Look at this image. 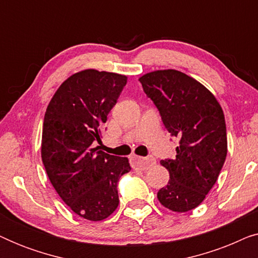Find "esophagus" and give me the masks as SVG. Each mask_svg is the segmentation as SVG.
<instances>
[{"label": "esophagus", "mask_w": 258, "mask_h": 258, "mask_svg": "<svg viewBox=\"0 0 258 258\" xmlns=\"http://www.w3.org/2000/svg\"><path fill=\"white\" fill-rule=\"evenodd\" d=\"M156 163V160L153 156L149 157H139V156H134L132 157V164L133 168L139 169V170H147L148 168L151 167Z\"/></svg>", "instance_id": "1"}]
</instances>
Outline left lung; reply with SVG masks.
<instances>
[{
  "instance_id": "left-lung-1",
  "label": "left lung",
  "mask_w": 258,
  "mask_h": 258,
  "mask_svg": "<svg viewBox=\"0 0 258 258\" xmlns=\"http://www.w3.org/2000/svg\"><path fill=\"white\" fill-rule=\"evenodd\" d=\"M140 82L165 129L179 139L176 157L161 161L170 179L157 199L177 213L195 209L216 183L227 157L223 110L206 87L178 70L146 74Z\"/></svg>"
}]
</instances>
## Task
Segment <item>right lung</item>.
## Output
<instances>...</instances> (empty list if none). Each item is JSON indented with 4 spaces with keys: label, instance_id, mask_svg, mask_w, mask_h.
Instances as JSON below:
<instances>
[{
    "label": "right lung",
    "instance_id": "right-lung-1",
    "mask_svg": "<svg viewBox=\"0 0 258 258\" xmlns=\"http://www.w3.org/2000/svg\"><path fill=\"white\" fill-rule=\"evenodd\" d=\"M126 76L88 69L61 84L44 115L42 162L56 192L79 216L102 221L118 206L119 178L130 171L126 157L98 150L107 116Z\"/></svg>",
    "mask_w": 258,
    "mask_h": 258
}]
</instances>
